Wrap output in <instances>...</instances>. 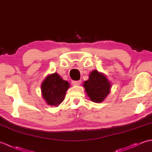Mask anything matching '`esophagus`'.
Here are the masks:
<instances>
[{
    "label": "esophagus",
    "mask_w": 152,
    "mask_h": 152,
    "mask_svg": "<svg viewBox=\"0 0 152 152\" xmlns=\"http://www.w3.org/2000/svg\"><path fill=\"white\" fill-rule=\"evenodd\" d=\"M80 83H81V81H80V80H78V81H72V86H79Z\"/></svg>",
    "instance_id": "1"
}]
</instances>
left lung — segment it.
Wrapping results in <instances>:
<instances>
[{"label":"left lung","mask_w":152,"mask_h":152,"mask_svg":"<svg viewBox=\"0 0 152 152\" xmlns=\"http://www.w3.org/2000/svg\"><path fill=\"white\" fill-rule=\"evenodd\" d=\"M85 91L90 100L94 102H102L110 93L112 83L102 72L93 70L89 79L83 83Z\"/></svg>","instance_id":"left-lung-1"}]
</instances>
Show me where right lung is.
Returning a JSON list of instances; mask_svg holds the SVG:
<instances>
[{
    "label": "right lung",
    "instance_id": "obj_1",
    "mask_svg": "<svg viewBox=\"0 0 152 152\" xmlns=\"http://www.w3.org/2000/svg\"><path fill=\"white\" fill-rule=\"evenodd\" d=\"M69 88V83L55 72L48 75L42 83V96L48 105L57 107L64 101Z\"/></svg>",
    "mask_w": 152,
    "mask_h": 152
}]
</instances>
